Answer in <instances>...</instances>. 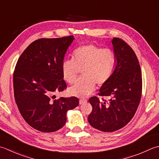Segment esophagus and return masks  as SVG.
Here are the masks:
<instances>
[{
    "mask_svg": "<svg viewBox=\"0 0 159 159\" xmlns=\"http://www.w3.org/2000/svg\"><path fill=\"white\" fill-rule=\"evenodd\" d=\"M87 102V100L86 99H80L79 100V104L80 105H83V104H84V103H85V102Z\"/></svg>",
    "mask_w": 159,
    "mask_h": 159,
    "instance_id": "obj_1",
    "label": "esophagus"
}]
</instances>
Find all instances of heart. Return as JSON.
Listing matches in <instances>:
<instances>
[{"instance_id": "obj_1", "label": "heart", "mask_w": 159, "mask_h": 159, "mask_svg": "<svg viewBox=\"0 0 159 159\" xmlns=\"http://www.w3.org/2000/svg\"><path fill=\"white\" fill-rule=\"evenodd\" d=\"M114 62V54L110 49H101L94 45L77 48L71 61H65L62 64V74L70 84L76 81L79 71H82L83 79L70 88L68 93L79 98L91 94L96 88V83L102 85L110 79Z\"/></svg>"}]
</instances>
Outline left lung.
<instances>
[{
	"mask_svg": "<svg viewBox=\"0 0 159 159\" xmlns=\"http://www.w3.org/2000/svg\"><path fill=\"white\" fill-rule=\"evenodd\" d=\"M115 57L114 70L102 85L98 95L110 96L107 101L96 96L89 98L92 111L88 116L90 125L105 132L125 127L136 111L141 101L142 74L134 52L122 39L111 40Z\"/></svg>",
	"mask_w": 159,
	"mask_h": 159,
	"instance_id": "1",
	"label": "left lung"
}]
</instances>
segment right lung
I'll return each instance as SVG.
<instances>
[{
  "label": "right lung",
  "instance_id": "right-lung-1",
  "mask_svg": "<svg viewBox=\"0 0 159 159\" xmlns=\"http://www.w3.org/2000/svg\"><path fill=\"white\" fill-rule=\"evenodd\" d=\"M74 40V36H70L35 40L23 52L16 65L13 77L16 102L25 120L40 132H53L62 128L67 111L79 104V98L74 96L54 99V94L67 88L61 68Z\"/></svg>",
  "mask_w": 159,
  "mask_h": 159
}]
</instances>
